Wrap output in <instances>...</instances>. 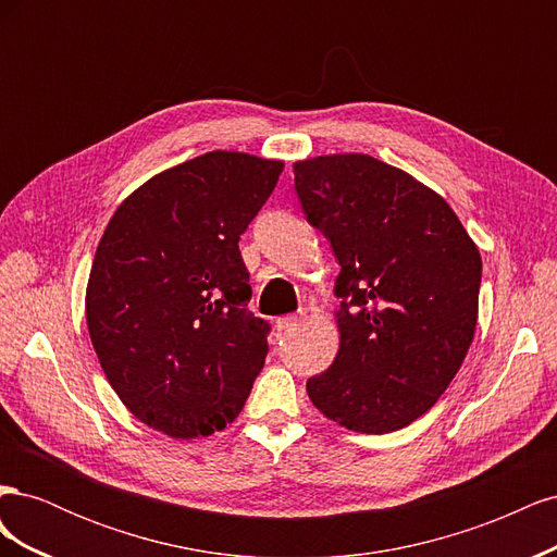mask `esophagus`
<instances>
[{"label": "esophagus", "instance_id": "esophagus-1", "mask_svg": "<svg viewBox=\"0 0 557 557\" xmlns=\"http://www.w3.org/2000/svg\"><path fill=\"white\" fill-rule=\"evenodd\" d=\"M299 323H301L299 315H283V318H276V330L285 332V330H290V327H295Z\"/></svg>", "mask_w": 557, "mask_h": 557}]
</instances>
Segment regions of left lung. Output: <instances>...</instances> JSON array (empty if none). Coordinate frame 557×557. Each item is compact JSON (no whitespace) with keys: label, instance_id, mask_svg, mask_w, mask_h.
Masks as SVG:
<instances>
[{"label":"left lung","instance_id":"8db88e82","mask_svg":"<svg viewBox=\"0 0 557 557\" xmlns=\"http://www.w3.org/2000/svg\"><path fill=\"white\" fill-rule=\"evenodd\" d=\"M307 221L342 272L339 352L309 379L313 407L352 432L385 434L428 413L476 332L481 256L448 201L367 153L297 160Z\"/></svg>","mask_w":557,"mask_h":557}]
</instances>
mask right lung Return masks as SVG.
<instances>
[{"label":"right lung","mask_w":557,"mask_h":557,"mask_svg":"<svg viewBox=\"0 0 557 557\" xmlns=\"http://www.w3.org/2000/svg\"><path fill=\"white\" fill-rule=\"evenodd\" d=\"M283 160L211 150L123 199L97 246L88 332L115 395L150 430L197 440L239 416L267 358L239 237Z\"/></svg>","instance_id":"obj_1"}]
</instances>
